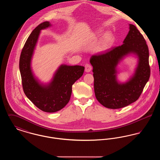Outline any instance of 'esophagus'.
<instances>
[{
  "label": "esophagus",
  "mask_w": 160,
  "mask_h": 160,
  "mask_svg": "<svg viewBox=\"0 0 160 160\" xmlns=\"http://www.w3.org/2000/svg\"><path fill=\"white\" fill-rule=\"evenodd\" d=\"M92 68V67L91 64H89V63H86V64L85 65V71H86V72H91Z\"/></svg>",
  "instance_id": "34e87169"
}]
</instances>
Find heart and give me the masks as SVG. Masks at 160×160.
I'll return each mask as SVG.
<instances>
[{
	"instance_id": "1",
	"label": "heart",
	"mask_w": 160,
	"mask_h": 160,
	"mask_svg": "<svg viewBox=\"0 0 160 160\" xmlns=\"http://www.w3.org/2000/svg\"><path fill=\"white\" fill-rule=\"evenodd\" d=\"M112 35L110 34V33L107 34L104 37L103 40H102V44H101V48L102 49L107 48L110 44V43L112 42Z\"/></svg>"
}]
</instances>
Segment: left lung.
Returning a JSON list of instances; mask_svg holds the SVG:
<instances>
[{"instance_id":"left-lung-1","label":"left lung","mask_w":160,"mask_h":160,"mask_svg":"<svg viewBox=\"0 0 160 160\" xmlns=\"http://www.w3.org/2000/svg\"><path fill=\"white\" fill-rule=\"evenodd\" d=\"M129 31L122 46L103 53L92 55L94 91L99 103L108 108L127 106L138 99L150 77L149 49L145 38L137 28L129 24ZM131 53L136 55L138 63L134 74L125 83L117 80V66Z\"/></svg>"}]
</instances>
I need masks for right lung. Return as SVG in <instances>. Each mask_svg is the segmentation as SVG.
Segmentation results:
<instances>
[{
	"instance_id": "add662e5",
	"label": "right lung",
	"mask_w": 160,
	"mask_h": 160,
	"mask_svg": "<svg viewBox=\"0 0 160 160\" xmlns=\"http://www.w3.org/2000/svg\"><path fill=\"white\" fill-rule=\"evenodd\" d=\"M51 26L49 22L41 23L32 32L23 47L19 62L24 92L33 104L43 112L53 113L65 106L70 99L72 86L82 76L84 67L61 65L52 81L41 83L34 76L31 61L38 42L40 31Z\"/></svg>"
}]
</instances>
